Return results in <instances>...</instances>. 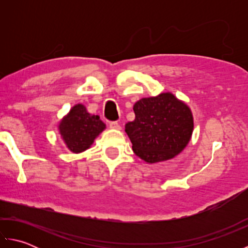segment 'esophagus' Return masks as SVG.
<instances>
[{
	"instance_id": "obj_1",
	"label": "esophagus",
	"mask_w": 248,
	"mask_h": 248,
	"mask_svg": "<svg viewBox=\"0 0 248 248\" xmlns=\"http://www.w3.org/2000/svg\"><path fill=\"white\" fill-rule=\"evenodd\" d=\"M108 125H109L110 129H115V130H120L121 129L120 124L118 123H116V121H114V123H109Z\"/></svg>"
}]
</instances>
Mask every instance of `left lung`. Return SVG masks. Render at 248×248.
<instances>
[{"instance_id":"8db88e82","label":"left lung","mask_w":248,"mask_h":248,"mask_svg":"<svg viewBox=\"0 0 248 248\" xmlns=\"http://www.w3.org/2000/svg\"><path fill=\"white\" fill-rule=\"evenodd\" d=\"M133 110L135 119L125 124V132L134 154L149 164L175 157L192 138V110L171 93L141 98Z\"/></svg>"}]
</instances>
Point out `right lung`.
Returning <instances> with one entry per match:
<instances>
[{"label":"right lung","mask_w":248,"mask_h":248,"mask_svg":"<svg viewBox=\"0 0 248 248\" xmlns=\"http://www.w3.org/2000/svg\"><path fill=\"white\" fill-rule=\"evenodd\" d=\"M105 129L98 115L87 112L83 104L73 107L59 124V131L67 148L80 154L91 148L93 140Z\"/></svg>","instance_id":"right-lung-1"}]
</instances>
